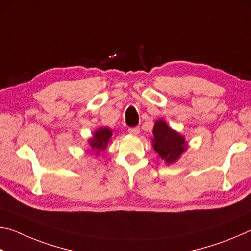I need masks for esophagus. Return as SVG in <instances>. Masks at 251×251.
<instances>
[{
	"label": "esophagus",
	"instance_id": "1",
	"mask_svg": "<svg viewBox=\"0 0 251 251\" xmlns=\"http://www.w3.org/2000/svg\"><path fill=\"white\" fill-rule=\"evenodd\" d=\"M139 131H141V129H139V127H130V128L128 129V133L130 135H133V136L138 135Z\"/></svg>",
	"mask_w": 251,
	"mask_h": 251
}]
</instances>
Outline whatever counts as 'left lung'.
<instances>
[{"mask_svg":"<svg viewBox=\"0 0 251 251\" xmlns=\"http://www.w3.org/2000/svg\"><path fill=\"white\" fill-rule=\"evenodd\" d=\"M151 144L155 151L166 164H174L187 150L184 136L172 129L163 120L156 121L152 129Z\"/></svg>","mask_w":251,"mask_h":251,"instance_id":"left-lung-1","label":"left lung"}]
</instances>
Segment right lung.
<instances>
[{
    "label": "right lung",
    "mask_w": 251,
    "mask_h": 251,
    "mask_svg": "<svg viewBox=\"0 0 251 251\" xmlns=\"http://www.w3.org/2000/svg\"><path fill=\"white\" fill-rule=\"evenodd\" d=\"M112 135H113V131L112 129L108 128V127H100V128L93 134V137L88 141L92 150L99 155L100 152L101 151H104L106 146H107Z\"/></svg>",
    "instance_id": "1"
}]
</instances>
